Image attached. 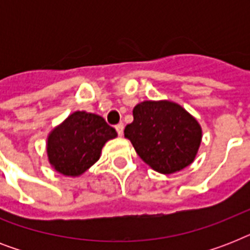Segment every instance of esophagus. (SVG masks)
I'll use <instances>...</instances> for the list:
<instances>
[{"mask_svg":"<svg viewBox=\"0 0 250 250\" xmlns=\"http://www.w3.org/2000/svg\"><path fill=\"white\" fill-rule=\"evenodd\" d=\"M115 129H117V132H118V135H119V136H122V135H123V129H125V125H115Z\"/></svg>","mask_w":250,"mask_h":250,"instance_id":"obj_1","label":"esophagus"}]
</instances>
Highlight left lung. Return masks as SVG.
Masks as SVG:
<instances>
[{
	"mask_svg": "<svg viewBox=\"0 0 250 250\" xmlns=\"http://www.w3.org/2000/svg\"><path fill=\"white\" fill-rule=\"evenodd\" d=\"M125 137L141 160L160 174L189 166L201 145L202 128L183 106L168 100L143 101L133 107Z\"/></svg>",
	"mask_w": 250,
	"mask_h": 250,
	"instance_id": "obj_1",
	"label": "left lung"
}]
</instances>
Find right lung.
<instances>
[{
  "mask_svg": "<svg viewBox=\"0 0 250 250\" xmlns=\"http://www.w3.org/2000/svg\"><path fill=\"white\" fill-rule=\"evenodd\" d=\"M117 136V131L102 117L75 111L49 132V164L64 176H80L100 160L104 145Z\"/></svg>",
  "mask_w": 250,
  "mask_h": 250,
  "instance_id": "right-lung-1",
  "label": "right lung"
}]
</instances>
